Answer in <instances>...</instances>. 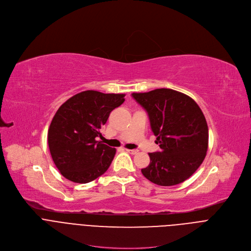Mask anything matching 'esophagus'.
I'll return each instance as SVG.
<instances>
[{
	"mask_svg": "<svg viewBox=\"0 0 251 251\" xmlns=\"http://www.w3.org/2000/svg\"><path fill=\"white\" fill-rule=\"evenodd\" d=\"M126 151H127V153H129V154H131V155H135V154L138 153V150H136V149H132V150L127 149Z\"/></svg>",
	"mask_w": 251,
	"mask_h": 251,
	"instance_id": "34e87169",
	"label": "esophagus"
}]
</instances>
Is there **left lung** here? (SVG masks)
I'll use <instances>...</instances> for the list:
<instances>
[{
  "mask_svg": "<svg viewBox=\"0 0 251 251\" xmlns=\"http://www.w3.org/2000/svg\"><path fill=\"white\" fill-rule=\"evenodd\" d=\"M132 97L146 110L161 149L149 153L150 164L142 174L159 186L183 183L201 165L207 151L208 129L199 105L169 88L132 93Z\"/></svg>",
  "mask_w": 251,
  "mask_h": 251,
  "instance_id": "1",
  "label": "left lung"
}]
</instances>
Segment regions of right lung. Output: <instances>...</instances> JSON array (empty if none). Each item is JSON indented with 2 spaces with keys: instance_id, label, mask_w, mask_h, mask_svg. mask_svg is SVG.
<instances>
[{
  "instance_id": "right-lung-1",
  "label": "right lung",
  "mask_w": 251,
  "mask_h": 251,
  "mask_svg": "<svg viewBox=\"0 0 251 251\" xmlns=\"http://www.w3.org/2000/svg\"><path fill=\"white\" fill-rule=\"evenodd\" d=\"M124 94L80 92L66 100L50 123L48 141L51 158L67 180L86 184L103 175L116 150L97 141L110 112L124 101Z\"/></svg>"
}]
</instances>
